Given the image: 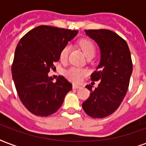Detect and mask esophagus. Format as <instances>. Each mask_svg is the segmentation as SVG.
<instances>
[{
    "mask_svg": "<svg viewBox=\"0 0 146 146\" xmlns=\"http://www.w3.org/2000/svg\"><path fill=\"white\" fill-rule=\"evenodd\" d=\"M73 89H80V88H81V86H80L73 85Z\"/></svg>",
    "mask_w": 146,
    "mask_h": 146,
    "instance_id": "34e87169",
    "label": "esophagus"
}]
</instances>
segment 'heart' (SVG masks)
<instances>
[{"instance_id":"b5f03b06","label":"heart","mask_w":146,"mask_h":146,"mask_svg":"<svg viewBox=\"0 0 146 146\" xmlns=\"http://www.w3.org/2000/svg\"><path fill=\"white\" fill-rule=\"evenodd\" d=\"M79 45L83 50L87 57L90 56H93L96 53V46L94 43L89 39H82L79 41ZM69 52H70V46L66 45L61 50L60 54V58L62 62H65L68 58ZM87 74V71L82 68H78V67H70L68 69L66 72V76L69 80L73 83H80L83 76Z\"/></svg>"}]
</instances>
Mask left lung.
<instances>
[{
    "mask_svg": "<svg viewBox=\"0 0 146 146\" xmlns=\"http://www.w3.org/2000/svg\"><path fill=\"white\" fill-rule=\"evenodd\" d=\"M98 43L101 60L91 80H100L98 87H86L90 95L82 104L85 113L93 118H104L117 110L127 93L132 72L131 53L126 41L110 30H85Z\"/></svg>",
    "mask_w": 146,
    "mask_h": 146,
    "instance_id": "8db88e82",
    "label": "left lung"
}]
</instances>
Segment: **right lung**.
I'll list each match as a JSON object with an SVG mask.
<instances>
[{
    "label": "right lung",
    "instance_id": "1",
    "mask_svg": "<svg viewBox=\"0 0 146 146\" xmlns=\"http://www.w3.org/2000/svg\"><path fill=\"white\" fill-rule=\"evenodd\" d=\"M77 31L51 26L36 27L27 33L16 47L12 77L21 103L38 116H48L60 109L72 83L63 76L56 82L48 76L61 50Z\"/></svg>",
    "mask_w": 146,
    "mask_h": 146
}]
</instances>
